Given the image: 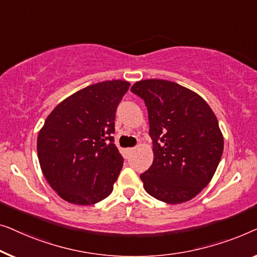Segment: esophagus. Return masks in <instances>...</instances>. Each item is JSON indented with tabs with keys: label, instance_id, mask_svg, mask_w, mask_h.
<instances>
[{
	"label": "esophagus",
	"instance_id": "esophagus-1",
	"mask_svg": "<svg viewBox=\"0 0 257 257\" xmlns=\"http://www.w3.org/2000/svg\"><path fill=\"white\" fill-rule=\"evenodd\" d=\"M133 151H134V148H128V149H127V154L130 155V154L133 153Z\"/></svg>",
	"mask_w": 257,
	"mask_h": 257
}]
</instances>
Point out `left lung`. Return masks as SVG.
I'll return each mask as SVG.
<instances>
[{
	"label": "left lung",
	"instance_id": "left-lung-1",
	"mask_svg": "<svg viewBox=\"0 0 257 257\" xmlns=\"http://www.w3.org/2000/svg\"><path fill=\"white\" fill-rule=\"evenodd\" d=\"M144 100L154 162L141 175L144 190L168 204L197 196L211 182L223 151L218 118L191 89L162 79L137 81L130 88Z\"/></svg>",
	"mask_w": 257,
	"mask_h": 257
}]
</instances>
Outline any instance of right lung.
I'll use <instances>...</instances> for the list:
<instances>
[{"mask_svg":"<svg viewBox=\"0 0 257 257\" xmlns=\"http://www.w3.org/2000/svg\"><path fill=\"white\" fill-rule=\"evenodd\" d=\"M130 84L97 82L72 94L46 117L38 134L43 175L60 198L93 205L113 191L123 157L114 144L115 113Z\"/></svg>","mask_w":257,"mask_h":257,"instance_id":"obj_1","label":"right lung"}]
</instances>
